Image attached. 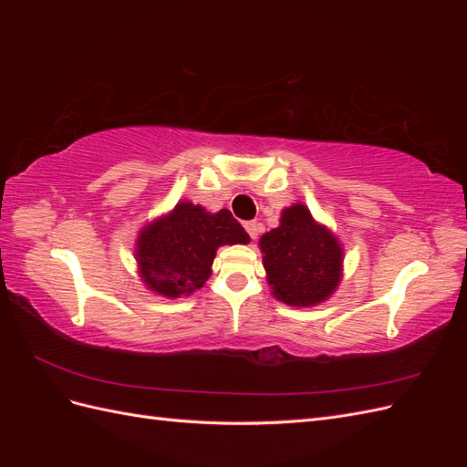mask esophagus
I'll return each instance as SVG.
<instances>
[{"instance_id": "esophagus-1", "label": "esophagus", "mask_w": 467, "mask_h": 467, "mask_svg": "<svg viewBox=\"0 0 467 467\" xmlns=\"http://www.w3.org/2000/svg\"><path fill=\"white\" fill-rule=\"evenodd\" d=\"M245 230H247V234H249V237L253 239V242H255V239H257L259 234H261V223L255 222V220L245 222Z\"/></svg>"}]
</instances>
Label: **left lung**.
<instances>
[{
	"label": "left lung",
	"instance_id": "left-lung-1",
	"mask_svg": "<svg viewBox=\"0 0 467 467\" xmlns=\"http://www.w3.org/2000/svg\"><path fill=\"white\" fill-rule=\"evenodd\" d=\"M261 251L275 298L288 306L319 304L341 280L343 249L304 204L282 212L278 228L261 237Z\"/></svg>",
	"mask_w": 467,
	"mask_h": 467
}]
</instances>
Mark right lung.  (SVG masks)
Instances as JSON below:
<instances>
[{"label": "right lung", "instance_id": "right-lung-1", "mask_svg": "<svg viewBox=\"0 0 467 467\" xmlns=\"http://www.w3.org/2000/svg\"><path fill=\"white\" fill-rule=\"evenodd\" d=\"M247 242V232L230 210L210 214L202 206L179 202L171 214L140 234L136 257L153 292L179 298L204 286L220 245Z\"/></svg>", "mask_w": 467, "mask_h": 467}]
</instances>
